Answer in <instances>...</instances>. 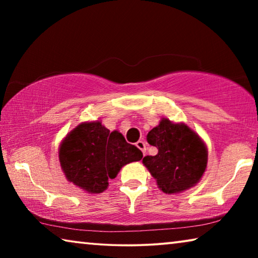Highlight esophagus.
<instances>
[{"instance_id":"esophagus-1","label":"esophagus","mask_w":258,"mask_h":258,"mask_svg":"<svg viewBox=\"0 0 258 258\" xmlns=\"http://www.w3.org/2000/svg\"><path fill=\"white\" fill-rule=\"evenodd\" d=\"M135 146H137L140 150H141L143 152V155L146 154V143L143 141H138L137 143H135Z\"/></svg>"}]
</instances>
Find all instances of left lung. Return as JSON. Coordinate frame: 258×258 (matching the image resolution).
<instances>
[{"label":"left lung","mask_w":258,"mask_h":258,"mask_svg":"<svg viewBox=\"0 0 258 258\" xmlns=\"http://www.w3.org/2000/svg\"><path fill=\"white\" fill-rule=\"evenodd\" d=\"M147 140L158 154L146 156L142 163L161 191L180 194L202 180L207 168L208 150L199 134L186 124L161 118Z\"/></svg>","instance_id":"1"}]
</instances>
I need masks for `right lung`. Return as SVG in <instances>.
Returning a JSON list of instances; mask_svg holds the SVG:
<instances>
[{
    "label": "right lung",
    "mask_w": 258,
    "mask_h": 258,
    "mask_svg": "<svg viewBox=\"0 0 258 258\" xmlns=\"http://www.w3.org/2000/svg\"><path fill=\"white\" fill-rule=\"evenodd\" d=\"M142 152L126 142L118 131L110 132L100 120L83 121L63 138L59 161L67 181L87 194H101L123 166L139 161Z\"/></svg>",
    "instance_id": "right-lung-1"
}]
</instances>
